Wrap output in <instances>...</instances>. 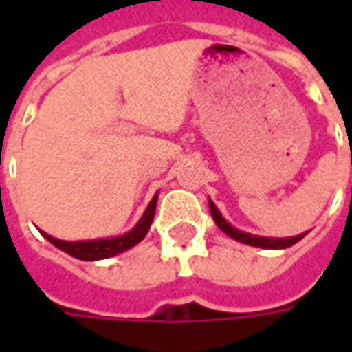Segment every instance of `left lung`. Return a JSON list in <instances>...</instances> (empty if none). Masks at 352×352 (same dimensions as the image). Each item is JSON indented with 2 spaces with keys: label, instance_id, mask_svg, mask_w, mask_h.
<instances>
[{
  "label": "left lung",
  "instance_id": "obj_1",
  "mask_svg": "<svg viewBox=\"0 0 352 352\" xmlns=\"http://www.w3.org/2000/svg\"><path fill=\"white\" fill-rule=\"evenodd\" d=\"M209 209H211V214H213V221L217 222V226L224 232V234H228L230 237H234L237 241H241V243L252 245V247H264V249H287L290 245L298 243L300 239H302L305 234L302 236H296V237H283V239H277V237H258V236H251V234H245L241 230H236L234 226H230L228 222L222 219V214L219 213V209L214 207V204L209 199Z\"/></svg>",
  "mask_w": 352,
  "mask_h": 352
}]
</instances>
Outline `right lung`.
<instances>
[{
  "label": "right lung",
  "instance_id": "1",
  "mask_svg": "<svg viewBox=\"0 0 352 352\" xmlns=\"http://www.w3.org/2000/svg\"><path fill=\"white\" fill-rule=\"evenodd\" d=\"M156 199H158V196H154L153 201L148 204L145 214H143V217H141V221L135 224V228L120 237L96 239V241H62V239H56V237L49 236V234H45V232H41V234L47 237L54 247L62 249V251L67 252V254H72V256H75V258H79V260L109 258V256H115V254H118V252L130 249V247L139 243V241L146 236V232H148L151 224H153L154 211H156Z\"/></svg>",
  "mask_w": 352,
  "mask_h": 352
}]
</instances>
